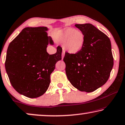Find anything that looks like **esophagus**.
Listing matches in <instances>:
<instances>
[{
    "label": "esophagus",
    "instance_id": "1",
    "mask_svg": "<svg viewBox=\"0 0 125 125\" xmlns=\"http://www.w3.org/2000/svg\"><path fill=\"white\" fill-rule=\"evenodd\" d=\"M64 55H65V52H62V55H61V57H62V59H64Z\"/></svg>",
    "mask_w": 125,
    "mask_h": 125
}]
</instances>
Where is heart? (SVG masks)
I'll list each match as a JSON object with an SVG mask.
<instances>
[{
    "label": "heart",
    "mask_w": 125,
    "mask_h": 125,
    "mask_svg": "<svg viewBox=\"0 0 125 125\" xmlns=\"http://www.w3.org/2000/svg\"><path fill=\"white\" fill-rule=\"evenodd\" d=\"M61 40L65 44V48L71 53H77L82 49L85 42V36L82 32L69 28L61 34Z\"/></svg>",
    "instance_id": "heart-1"
}]
</instances>
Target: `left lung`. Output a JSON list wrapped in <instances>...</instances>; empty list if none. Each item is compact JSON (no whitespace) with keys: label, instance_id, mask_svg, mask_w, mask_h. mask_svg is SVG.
I'll return each mask as SVG.
<instances>
[{"label":"left lung","instance_id":"obj_1","mask_svg":"<svg viewBox=\"0 0 125 125\" xmlns=\"http://www.w3.org/2000/svg\"><path fill=\"white\" fill-rule=\"evenodd\" d=\"M84 34L85 42L77 53H65L66 74L71 84L81 91L91 93L104 85L113 66L111 41L91 23L75 24Z\"/></svg>","mask_w":125,"mask_h":125}]
</instances>
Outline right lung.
Instances as JSON below:
<instances>
[{"instance_id": "obj_1", "label": "right lung", "mask_w": 125, "mask_h": 125, "mask_svg": "<svg viewBox=\"0 0 125 125\" xmlns=\"http://www.w3.org/2000/svg\"><path fill=\"white\" fill-rule=\"evenodd\" d=\"M47 27L25 28L7 49L5 68L12 86L19 94L36 98L43 95L50 83V75L61 60L62 48L49 55L46 48L53 44Z\"/></svg>"}]
</instances>
